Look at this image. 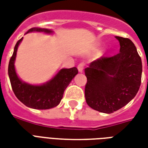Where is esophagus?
<instances>
[{"instance_id":"34e87169","label":"esophagus","mask_w":148,"mask_h":148,"mask_svg":"<svg viewBox=\"0 0 148 148\" xmlns=\"http://www.w3.org/2000/svg\"><path fill=\"white\" fill-rule=\"evenodd\" d=\"M83 69H84V65L82 64V63H80V64L77 66V70H78V71H79L80 73H82Z\"/></svg>"}]
</instances>
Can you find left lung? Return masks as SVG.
I'll use <instances>...</instances> for the list:
<instances>
[{
	"mask_svg": "<svg viewBox=\"0 0 148 148\" xmlns=\"http://www.w3.org/2000/svg\"><path fill=\"white\" fill-rule=\"evenodd\" d=\"M115 37L120 53L97 58L85 69L87 105L104 113L114 112L130 102L141 83L142 61L136 46L127 38Z\"/></svg>",
	"mask_w": 148,
	"mask_h": 148,
	"instance_id": "1",
	"label": "left lung"
}]
</instances>
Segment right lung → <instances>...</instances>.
Returning <instances> with one entry per match:
<instances>
[{"label": "right lung", "instance_id": "obj_1", "mask_svg": "<svg viewBox=\"0 0 148 148\" xmlns=\"http://www.w3.org/2000/svg\"><path fill=\"white\" fill-rule=\"evenodd\" d=\"M29 32L53 34V31L47 28L32 27L26 34ZM23 38L16 42L8 63V77L15 95L24 105L32 109H49L56 107L61 101L65 90L78 73L77 69L76 67L62 68L52 78L41 85H32L25 82L19 77L15 69L16 52Z\"/></svg>", "mask_w": 148, "mask_h": 148}]
</instances>
